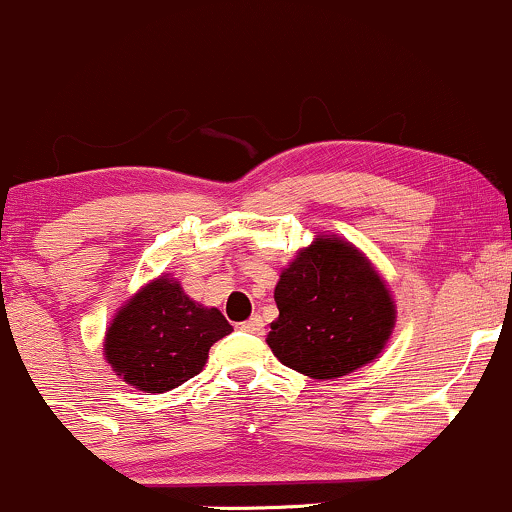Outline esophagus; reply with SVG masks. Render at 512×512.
Returning a JSON list of instances; mask_svg holds the SVG:
<instances>
[{"label":"esophagus","mask_w":512,"mask_h":512,"mask_svg":"<svg viewBox=\"0 0 512 512\" xmlns=\"http://www.w3.org/2000/svg\"><path fill=\"white\" fill-rule=\"evenodd\" d=\"M240 330L243 332H250V334H262L264 332V322L260 315H252L250 320H245L243 325H240Z\"/></svg>","instance_id":"obj_1"}]
</instances>
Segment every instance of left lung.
<instances>
[{
    "instance_id": "left-lung-1",
    "label": "left lung",
    "mask_w": 512,
    "mask_h": 512,
    "mask_svg": "<svg viewBox=\"0 0 512 512\" xmlns=\"http://www.w3.org/2000/svg\"><path fill=\"white\" fill-rule=\"evenodd\" d=\"M279 317L267 334L284 366L315 380L342 378L380 356L395 330V301L361 250L317 236L274 289Z\"/></svg>"
}]
</instances>
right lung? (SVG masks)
Listing matches in <instances>:
<instances>
[{"instance_id": "right-lung-1", "label": "right lung", "mask_w": 512, "mask_h": 512, "mask_svg": "<svg viewBox=\"0 0 512 512\" xmlns=\"http://www.w3.org/2000/svg\"><path fill=\"white\" fill-rule=\"evenodd\" d=\"M221 310L192 301L168 276L146 284L117 310L105 332V361L144 392H168L204 368L209 349L231 334Z\"/></svg>"}]
</instances>
